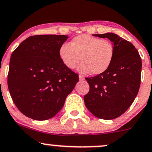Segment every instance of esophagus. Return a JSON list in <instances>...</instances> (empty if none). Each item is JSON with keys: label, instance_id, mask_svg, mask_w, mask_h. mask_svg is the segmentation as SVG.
Masks as SVG:
<instances>
[{"label": "esophagus", "instance_id": "34e87169", "mask_svg": "<svg viewBox=\"0 0 152 152\" xmlns=\"http://www.w3.org/2000/svg\"><path fill=\"white\" fill-rule=\"evenodd\" d=\"M78 78H79V80L81 81H84V79H85L83 76H81V75H79V76H78Z\"/></svg>", "mask_w": 152, "mask_h": 152}]
</instances>
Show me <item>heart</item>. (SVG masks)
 I'll use <instances>...</instances> for the list:
<instances>
[{
  "mask_svg": "<svg viewBox=\"0 0 152 152\" xmlns=\"http://www.w3.org/2000/svg\"><path fill=\"white\" fill-rule=\"evenodd\" d=\"M115 53L113 43L89 34L75 37L70 44H62L58 49L60 59L66 68L74 69L81 60L78 70L94 75L103 74L110 68Z\"/></svg>",
  "mask_w": 152,
  "mask_h": 152,
  "instance_id": "1",
  "label": "heart"
}]
</instances>
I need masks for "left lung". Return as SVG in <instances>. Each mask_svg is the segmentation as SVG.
Segmentation results:
<instances>
[{
	"label": "left lung",
	"mask_w": 152,
	"mask_h": 152,
	"mask_svg": "<svg viewBox=\"0 0 152 152\" xmlns=\"http://www.w3.org/2000/svg\"><path fill=\"white\" fill-rule=\"evenodd\" d=\"M113 42L115 57L103 74L86 78L90 86L84 102L97 118L113 120L130 107L138 94L141 82L142 60L131 42L114 33L94 34Z\"/></svg>",
	"instance_id": "1"
}]
</instances>
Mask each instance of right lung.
Returning a JSON list of instances; mask_svg holds the SVG:
<instances>
[{
    "instance_id": "obj_1",
    "label": "right lung",
    "mask_w": 152,
    "mask_h": 152,
    "mask_svg": "<svg viewBox=\"0 0 152 152\" xmlns=\"http://www.w3.org/2000/svg\"><path fill=\"white\" fill-rule=\"evenodd\" d=\"M66 35L29 37L12 53L8 86L15 105L25 116L46 120L61 110L78 75L64 65L58 49Z\"/></svg>"
}]
</instances>
